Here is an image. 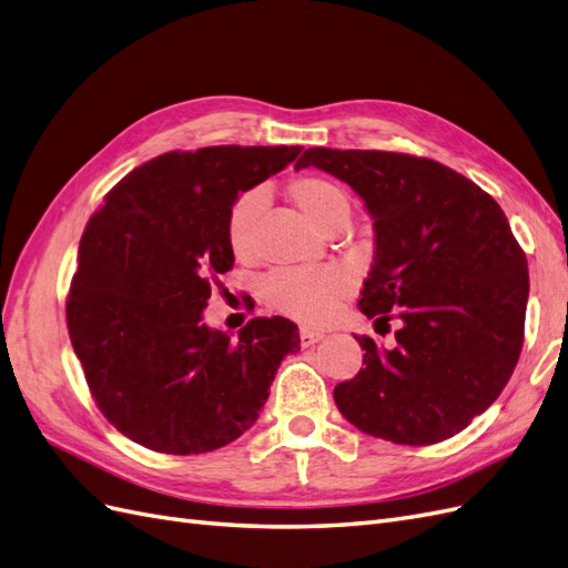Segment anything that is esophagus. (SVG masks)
<instances>
[{"mask_svg":"<svg viewBox=\"0 0 568 568\" xmlns=\"http://www.w3.org/2000/svg\"><path fill=\"white\" fill-rule=\"evenodd\" d=\"M324 338L322 332H315V329H301V346L307 348V346H315V343H320Z\"/></svg>","mask_w":568,"mask_h":568,"instance_id":"1","label":"esophagus"}]
</instances>
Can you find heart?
Instances as JSON below:
<instances>
[{"label":"heart","mask_w":568,"mask_h":568,"mask_svg":"<svg viewBox=\"0 0 568 568\" xmlns=\"http://www.w3.org/2000/svg\"><path fill=\"white\" fill-rule=\"evenodd\" d=\"M288 199L317 230H326L332 222L348 217L351 203L343 189L320 175L294 178L286 186ZM265 196L257 189L242 194L227 215V246L236 261H246L253 253L255 220L263 211ZM353 282L346 272L336 267H282L265 280V301L288 317L303 324H320L329 317L341 298L351 294Z\"/></svg>","instance_id":"obj_1"}]
</instances>
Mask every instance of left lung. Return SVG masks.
<instances>
[{
    "instance_id": "1",
    "label": "left lung",
    "mask_w": 568,
    "mask_h": 568,
    "mask_svg": "<svg viewBox=\"0 0 568 568\" xmlns=\"http://www.w3.org/2000/svg\"><path fill=\"white\" fill-rule=\"evenodd\" d=\"M353 186L374 220L359 311L398 322L393 346L355 336L363 369L334 388L359 432L400 445L467 428L507 386L524 346L526 253L497 201L432 159L307 149L296 161Z\"/></svg>"
}]
</instances>
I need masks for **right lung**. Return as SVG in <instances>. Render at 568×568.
I'll use <instances>...</instances> for the list:
<instances>
[{"instance_id": "obj_1", "label": "right lung", "mask_w": 568, "mask_h": 568, "mask_svg": "<svg viewBox=\"0 0 568 568\" xmlns=\"http://www.w3.org/2000/svg\"><path fill=\"white\" fill-rule=\"evenodd\" d=\"M301 146L168 151L104 196L78 248L68 334L104 417L165 455H199L261 415L282 359L301 351L286 317H253L234 341L203 324L217 274L234 265L227 215Z\"/></svg>"}]
</instances>
